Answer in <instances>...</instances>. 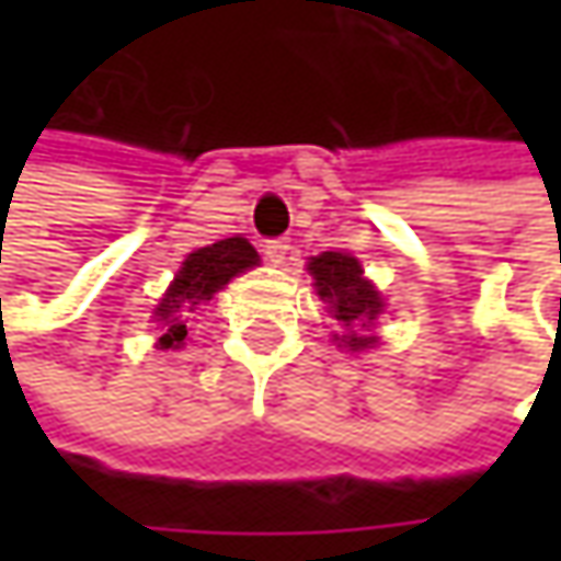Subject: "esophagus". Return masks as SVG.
Segmentation results:
<instances>
[{"label":"esophagus","mask_w":561,"mask_h":561,"mask_svg":"<svg viewBox=\"0 0 561 561\" xmlns=\"http://www.w3.org/2000/svg\"><path fill=\"white\" fill-rule=\"evenodd\" d=\"M290 240L287 237H277V240H265V247H262V252H265V259H268L271 265H284L287 262V255H290Z\"/></svg>","instance_id":"obj_1"}]
</instances>
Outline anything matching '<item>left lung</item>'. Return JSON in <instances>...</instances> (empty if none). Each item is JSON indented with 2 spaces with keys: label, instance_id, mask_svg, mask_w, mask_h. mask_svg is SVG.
I'll use <instances>...</instances> for the list:
<instances>
[{
  "label": "left lung",
  "instance_id": "8db88e82",
  "mask_svg": "<svg viewBox=\"0 0 561 561\" xmlns=\"http://www.w3.org/2000/svg\"><path fill=\"white\" fill-rule=\"evenodd\" d=\"M309 274L314 277V290L328 302V312L343 324L346 334H334L340 346L362 353L371 350L377 336L362 334L377 321V314L383 312V299L375 290L371 280H365L358 259L346 252H321L309 259Z\"/></svg>",
  "mask_w": 561,
  "mask_h": 561
}]
</instances>
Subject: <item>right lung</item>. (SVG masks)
Wrapping results in <instances>:
<instances>
[{
    "label": "right lung",
    "mask_w": 561,
    "mask_h": 561,
    "mask_svg": "<svg viewBox=\"0 0 561 561\" xmlns=\"http://www.w3.org/2000/svg\"><path fill=\"white\" fill-rule=\"evenodd\" d=\"M259 265V252L243 237H227L211 247L196 249L184 259L181 271L174 274L171 287L164 290L162 302L156 309V321L162 324L159 350H181L186 343V321L199 306L215 299V293L225 290L230 277Z\"/></svg>",
    "instance_id": "right-lung-1"
}]
</instances>
